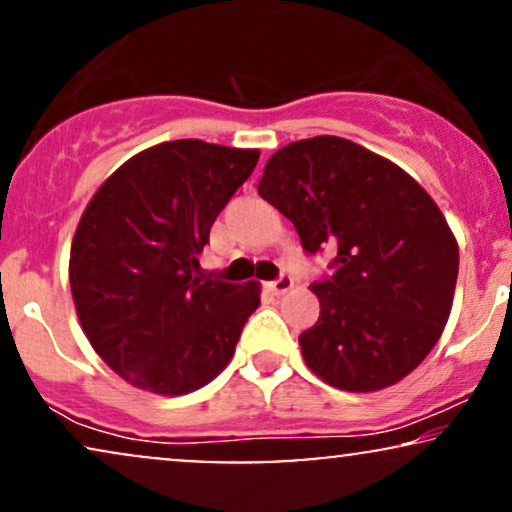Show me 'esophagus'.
Here are the masks:
<instances>
[{
	"label": "esophagus",
	"instance_id": "esophagus-1",
	"mask_svg": "<svg viewBox=\"0 0 512 512\" xmlns=\"http://www.w3.org/2000/svg\"><path fill=\"white\" fill-rule=\"evenodd\" d=\"M292 287H294L292 275H285V273L277 277V280L268 282V289H270V292H273V294H285V292H289V289H292Z\"/></svg>",
	"mask_w": 512,
	"mask_h": 512
}]
</instances>
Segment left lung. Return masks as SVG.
I'll return each instance as SVG.
<instances>
[{"instance_id":"left-lung-1","label":"left lung","mask_w":512,"mask_h":512,"mask_svg":"<svg viewBox=\"0 0 512 512\" xmlns=\"http://www.w3.org/2000/svg\"><path fill=\"white\" fill-rule=\"evenodd\" d=\"M258 194L301 246L337 251L311 287L320 318L301 332L304 361L344 391L391 387L425 361L449 320L458 244L406 170L344 137L320 135L270 156Z\"/></svg>"}]
</instances>
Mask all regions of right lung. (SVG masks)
I'll return each mask as SVG.
<instances>
[{"label": "right lung", "mask_w": 512, "mask_h": 512, "mask_svg": "<svg viewBox=\"0 0 512 512\" xmlns=\"http://www.w3.org/2000/svg\"><path fill=\"white\" fill-rule=\"evenodd\" d=\"M258 156L201 140L156 144L125 161L82 213L68 263L75 311L92 349L132 387L189 394L230 363L261 289L194 270Z\"/></svg>", "instance_id": "right-lung-1"}]
</instances>
